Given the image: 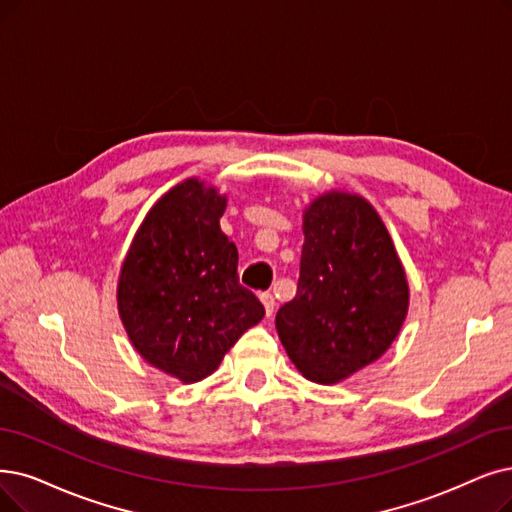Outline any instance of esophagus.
I'll use <instances>...</instances> for the list:
<instances>
[{
	"mask_svg": "<svg viewBox=\"0 0 512 512\" xmlns=\"http://www.w3.org/2000/svg\"><path fill=\"white\" fill-rule=\"evenodd\" d=\"M260 300H262V304H264V311H267V315L271 317L273 311H275V296H273L271 292H262V294H260Z\"/></svg>",
	"mask_w": 512,
	"mask_h": 512,
	"instance_id": "34e87169",
	"label": "esophagus"
}]
</instances>
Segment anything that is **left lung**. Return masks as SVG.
Listing matches in <instances>:
<instances>
[{
  "label": "left lung",
  "mask_w": 512,
  "mask_h": 512,
  "mask_svg": "<svg viewBox=\"0 0 512 512\" xmlns=\"http://www.w3.org/2000/svg\"><path fill=\"white\" fill-rule=\"evenodd\" d=\"M302 231L298 292L275 327L302 376L334 384L391 346L410 292L391 235L363 197L315 199Z\"/></svg>",
  "instance_id": "left-lung-1"
}]
</instances>
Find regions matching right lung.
Instances as JSON below:
<instances>
[{
    "label": "right lung",
    "instance_id": "right-lung-1",
    "mask_svg": "<svg viewBox=\"0 0 512 512\" xmlns=\"http://www.w3.org/2000/svg\"><path fill=\"white\" fill-rule=\"evenodd\" d=\"M227 199L191 178L163 195L130 245L117 304L134 349L182 382L210 376L264 317L220 231Z\"/></svg>",
    "mask_w": 512,
    "mask_h": 512
}]
</instances>
